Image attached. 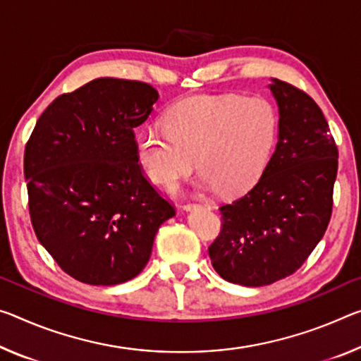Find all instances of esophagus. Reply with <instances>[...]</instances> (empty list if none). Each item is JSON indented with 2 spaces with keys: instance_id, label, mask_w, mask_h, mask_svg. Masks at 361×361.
<instances>
[{
  "instance_id": "esophagus-1",
  "label": "esophagus",
  "mask_w": 361,
  "mask_h": 361,
  "mask_svg": "<svg viewBox=\"0 0 361 361\" xmlns=\"http://www.w3.org/2000/svg\"><path fill=\"white\" fill-rule=\"evenodd\" d=\"M185 210H194V209H210L209 204H201V202H186L183 205Z\"/></svg>"
}]
</instances>
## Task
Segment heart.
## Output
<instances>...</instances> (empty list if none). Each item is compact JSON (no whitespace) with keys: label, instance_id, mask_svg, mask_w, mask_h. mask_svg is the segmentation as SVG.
Segmentation results:
<instances>
[{"label":"heart","instance_id":"heart-1","mask_svg":"<svg viewBox=\"0 0 361 361\" xmlns=\"http://www.w3.org/2000/svg\"><path fill=\"white\" fill-rule=\"evenodd\" d=\"M279 117L262 96L201 94L165 114V130L142 128L136 159L152 183L171 190L199 165L209 186L223 194L247 190L267 169Z\"/></svg>","mask_w":361,"mask_h":361}]
</instances>
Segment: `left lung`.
<instances>
[{
    "label": "left lung",
    "mask_w": 361,
    "mask_h": 361,
    "mask_svg": "<svg viewBox=\"0 0 361 361\" xmlns=\"http://www.w3.org/2000/svg\"><path fill=\"white\" fill-rule=\"evenodd\" d=\"M279 140L259 181L223 204L209 257L223 279L243 286L279 281L304 265L329 225L337 146L322 109L304 90L274 78Z\"/></svg>",
    "instance_id": "1"
}]
</instances>
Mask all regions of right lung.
<instances>
[{"label":"right lung","instance_id":"right-lung-1","mask_svg":"<svg viewBox=\"0 0 361 361\" xmlns=\"http://www.w3.org/2000/svg\"><path fill=\"white\" fill-rule=\"evenodd\" d=\"M159 93L96 78L51 102L25 145L28 212L38 241L68 276L114 286L142 271L175 205L136 159L135 127Z\"/></svg>","mask_w":361,"mask_h":361}]
</instances>
